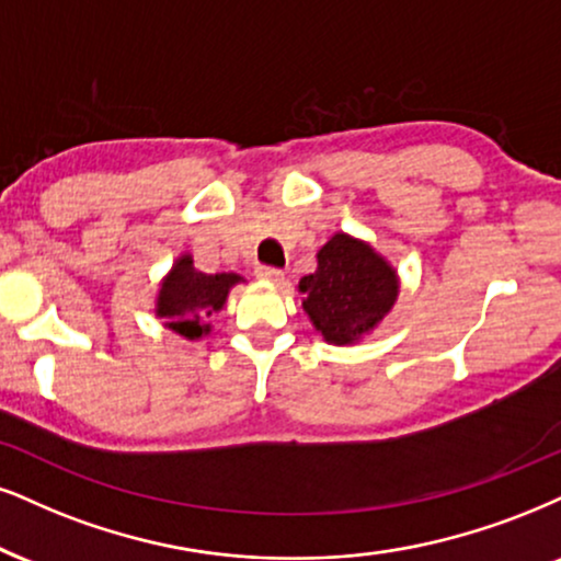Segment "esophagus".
<instances>
[{
	"label": "esophagus",
	"mask_w": 561,
	"mask_h": 561,
	"mask_svg": "<svg viewBox=\"0 0 561 561\" xmlns=\"http://www.w3.org/2000/svg\"><path fill=\"white\" fill-rule=\"evenodd\" d=\"M254 275H257V278L265 280V283H275V286H280L283 278H286L280 267H270V265H260L257 270H254Z\"/></svg>",
	"instance_id": "esophagus-1"
}]
</instances>
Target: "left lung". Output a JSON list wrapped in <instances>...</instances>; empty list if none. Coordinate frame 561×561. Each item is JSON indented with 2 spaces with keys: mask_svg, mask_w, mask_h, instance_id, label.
<instances>
[{
  "mask_svg": "<svg viewBox=\"0 0 561 561\" xmlns=\"http://www.w3.org/2000/svg\"><path fill=\"white\" fill-rule=\"evenodd\" d=\"M304 312L328 343L348 345L377 328L398 299V275L364 241L335 233L299 280Z\"/></svg>",
  "mask_w": 561,
  "mask_h": 561,
  "instance_id": "obj_1",
  "label": "left lung"
}]
</instances>
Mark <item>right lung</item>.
<instances>
[{"label": "right lung", "instance_id": "right-lung-1", "mask_svg": "<svg viewBox=\"0 0 561 561\" xmlns=\"http://www.w3.org/2000/svg\"><path fill=\"white\" fill-rule=\"evenodd\" d=\"M239 280L241 275L237 273H199L190 254H184L161 283L156 314L163 317L165 328L190 337V341H197L210 333L207 320L224 309L228 291Z\"/></svg>", "mask_w": 561, "mask_h": 561}]
</instances>
